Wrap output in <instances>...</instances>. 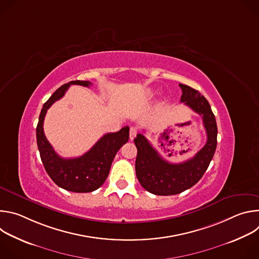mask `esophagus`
<instances>
[{"label":"esophagus","mask_w":259,"mask_h":259,"mask_svg":"<svg viewBox=\"0 0 259 259\" xmlns=\"http://www.w3.org/2000/svg\"><path fill=\"white\" fill-rule=\"evenodd\" d=\"M137 133H138L137 128H135V127H131V128H130V133H129V135H130V139H131V140H133V139L135 138V136L137 135Z\"/></svg>","instance_id":"obj_1"}]
</instances>
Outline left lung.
Wrapping results in <instances>:
<instances>
[{"instance_id":"1","label":"left lung","mask_w":259,"mask_h":259,"mask_svg":"<svg viewBox=\"0 0 259 259\" xmlns=\"http://www.w3.org/2000/svg\"><path fill=\"white\" fill-rule=\"evenodd\" d=\"M182 90L181 102L202 117L207 133V142L194 158L179 164L165 161L142 134H137L135 170L138 181L144 190L158 196L177 195L193 186L206 172L216 150L217 125L208 100L199 91L179 84Z\"/></svg>"}]
</instances>
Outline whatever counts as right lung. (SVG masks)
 <instances>
[{"instance_id":"add662e5","label":"right lung","mask_w":259,"mask_h":259,"mask_svg":"<svg viewBox=\"0 0 259 259\" xmlns=\"http://www.w3.org/2000/svg\"><path fill=\"white\" fill-rule=\"evenodd\" d=\"M70 85L89 87V81H71L59 87L44 103L36 125V143L46 172L58 187L73 193H90L100 188L108 176L118 151L129 139V127L103 135L86 154L79 158L59 157L47 140L43 124L49 107L59 100Z\"/></svg>"}]
</instances>
